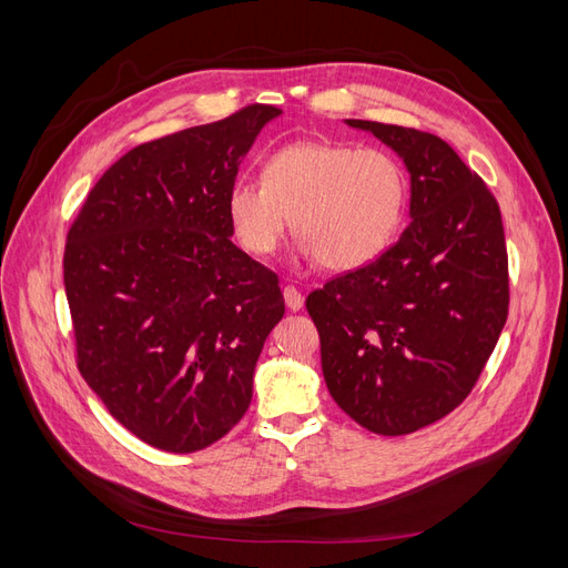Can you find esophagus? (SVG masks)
Masks as SVG:
<instances>
[{
    "label": "esophagus",
    "instance_id": "obj_1",
    "mask_svg": "<svg viewBox=\"0 0 568 568\" xmlns=\"http://www.w3.org/2000/svg\"><path fill=\"white\" fill-rule=\"evenodd\" d=\"M284 303L288 311H301L303 307V294L296 288V286H284Z\"/></svg>",
    "mask_w": 568,
    "mask_h": 568
}]
</instances>
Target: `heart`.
<instances>
[{
	"mask_svg": "<svg viewBox=\"0 0 568 568\" xmlns=\"http://www.w3.org/2000/svg\"><path fill=\"white\" fill-rule=\"evenodd\" d=\"M405 201V170L388 151L305 140L272 151L263 180H236L227 217L242 248L265 257L282 244L291 215L303 253L346 272L386 251Z\"/></svg>",
	"mask_w": 568,
	"mask_h": 568,
	"instance_id": "heart-1",
	"label": "heart"
}]
</instances>
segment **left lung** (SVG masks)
Instances as JSON below:
<instances>
[{
    "label": "left lung",
    "instance_id": "8db88e82",
    "mask_svg": "<svg viewBox=\"0 0 568 568\" xmlns=\"http://www.w3.org/2000/svg\"><path fill=\"white\" fill-rule=\"evenodd\" d=\"M405 161L412 222L376 261L305 301L336 405L367 432L405 436L476 386L509 311L500 205L432 132L348 120Z\"/></svg>",
    "mask_w": 568,
    "mask_h": 568
}]
</instances>
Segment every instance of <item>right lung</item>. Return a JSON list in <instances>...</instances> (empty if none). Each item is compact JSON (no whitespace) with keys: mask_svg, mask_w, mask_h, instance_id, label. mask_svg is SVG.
<instances>
[{"mask_svg":"<svg viewBox=\"0 0 568 568\" xmlns=\"http://www.w3.org/2000/svg\"><path fill=\"white\" fill-rule=\"evenodd\" d=\"M280 113L251 104L134 146L68 230L78 369L151 448H209L251 405L284 296L277 274L232 244L227 194L257 132Z\"/></svg>","mask_w":568,"mask_h":568,"instance_id":"add662e5","label":"right lung"}]
</instances>
